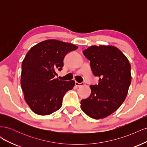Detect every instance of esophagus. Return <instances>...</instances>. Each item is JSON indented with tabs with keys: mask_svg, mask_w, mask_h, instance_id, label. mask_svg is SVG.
Returning <instances> with one entry per match:
<instances>
[{
	"mask_svg": "<svg viewBox=\"0 0 147 147\" xmlns=\"http://www.w3.org/2000/svg\"><path fill=\"white\" fill-rule=\"evenodd\" d=\"M83 84H84L83 83H78L77 82H75V85H76L78 87H80V86H83Z\"/></svg>",
	"mask_w": 147,
	"mask_h": 147,
	"instance_id": "obj_1",
	"label": "esophagus"
}]
</instances>
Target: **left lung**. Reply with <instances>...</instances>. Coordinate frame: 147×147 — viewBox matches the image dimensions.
<instances>
[{
    "label": "left lung",
    "mask_w": 147,
    "mask_h": 147,
    "mask_svg": "<svg viewBox=\"0 0 147 147\" xmlns=\"http://www.w3.org/2000/svg\"><path fill=\"white\" fill-rule=\"evenodd\" d=\"M83 53L99 80L98 84L90 86L91 94L81 100V108L92 118H104L126 99L131 83V65L126 56L113 46L92 45Z\"/></svg>",
    "instance_id": "obj_1"
}]
</instances>
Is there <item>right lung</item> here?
<instances>
[{"label":"right lung","mask_w":147,"mask_h":147,"mask_svg":"<svg viewBox=\"0 0 147 147\" xmlns=\"http://www.w3.org/2000/svg\"><path fill=\"white\" fill-rule=\"evenodd\" d=\"M78 47L72 43L47 40L31 48L22 63L21 86L31 110L48 115L59 110L63 97L72 90L75 82L55 78L64 66L65 55Z\"/></svg>","instance_id":"right-lung-1"}]
</instances>
